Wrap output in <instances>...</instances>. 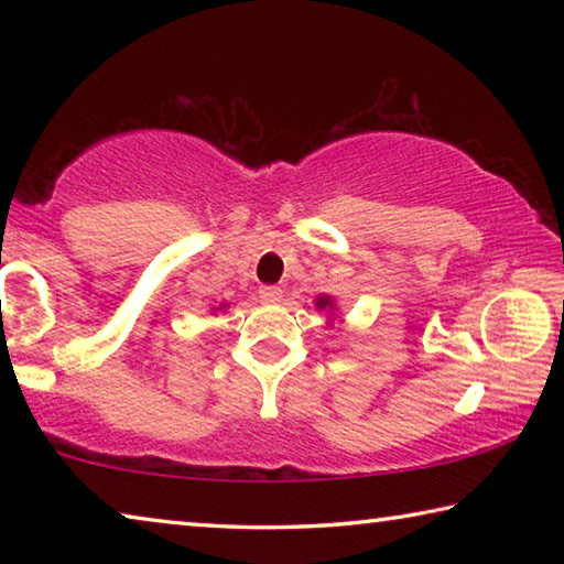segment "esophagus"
Masks as SVG:
<instances>
[{"mask_svg": "<svg viewBox=\"0 0 564 564\" xmlns=\"http://www.w3.org/2000/svg\"><path fill=\"white\" fill-rule=\"evenodd\" d=\"M259 295H261V301H265V303H279L283 299V291L279 289V285H261Z\"/></svg>", "mask_w": 564, "mask_h": 564, "instance_id": "obj_1", "label": "esophagus"}]
</instances>
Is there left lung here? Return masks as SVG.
Listing matches in <instances>:
<instances>
[{"label":"left lung","mask_w":564,"mask_h":564,"mask_svg":"<svg viewBox=\"0 0 564 564\" xmlns=\"http://www.w3.org/2000/svg\"><path fill=\"white\" fill-rule=\"evenodd\" d=\"M316 311H326L328 313V321H326V326H333V316H336V308H338V303H336V299H333V295H328V293H318L316 295Z\"/></svg>","instance_id":"1"}]
</instances>
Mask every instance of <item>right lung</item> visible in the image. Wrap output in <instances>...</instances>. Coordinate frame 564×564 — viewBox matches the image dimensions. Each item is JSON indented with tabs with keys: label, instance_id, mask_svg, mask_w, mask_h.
Here are the masks:
<instances>
[{
	"label": "right lung",
	"instance_id": "1",
	"mask_svg": "<svg viewBox=\"0 0 564 564\" xmlns=\"http://www.w3.org/2000/svg\"><path fill=\"white\" fill-rule=\"evenodd\" d=\"M228 308V303H218V305H214L212 308V313H218V311H226Z\"/></svg>",
	"mask_w": 564,
	"mask_h": 564
}]
</instances>
